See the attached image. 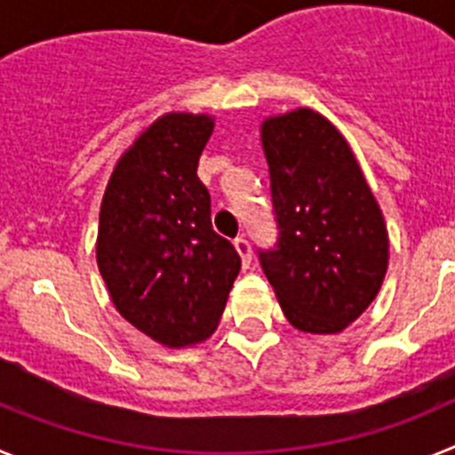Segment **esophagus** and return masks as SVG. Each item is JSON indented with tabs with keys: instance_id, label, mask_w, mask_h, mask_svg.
Here are the masks:
<instances>
[{
	"instance_id": "1",
	"label": "esophagus",
	"mask_w": 455,
	"mask_h": 455,
	"mask_svg": "<svg viewBox=\"0 0 455 455\" xmlns=\"http://www.w3.org/2000/svg\"><path fill=\"white\" fill-rule=\"evenodd\" d=\"M235 248H236V252L241 255V259H243V264H251L252 251H251V243H248V239H243V236H236Z\"/></svg>"
}]
</instances>
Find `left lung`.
<instances>
[{
    "label": "left lung",
    "mask_w": 455,
    "mask_h": 455,
    "mask_svg": "<svg viewBox=\"0 0 455 455\" xmlns=\"http://www.w3.org/2000/svg\"><path fill=\"white\" fill-rule=\"evenodd\" d=\"M259 132L280 228L275 251L259 252L264 275L293 328L335 335L380 291L383 212L347 139L319 111L271 116Z\"/></svg>",
    "instance_id": "8db88e82"
}]
</instances>
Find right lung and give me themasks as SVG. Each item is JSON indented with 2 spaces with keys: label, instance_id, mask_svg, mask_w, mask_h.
Instances as JSON below:
<instances>
[{
  "label": "right lung",
  "instance_id": "obj_1",
  "mask_svg": "<svg viewBox=\"0 0 455 455\" xmlns=\"http://www.w3.org/2000/svg\"><path fill=\"white\" fill-rule=\"evenodd\" d=\"M214 116L164 114L116 164L95 255L111 303L136 331L168 348L207 339L223 316L241 257L212 228L198 162Z\"/></svg>",
  "mask_w": 455,
  "mask_h": 455
}]
</instances>
